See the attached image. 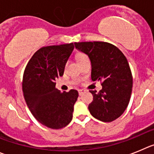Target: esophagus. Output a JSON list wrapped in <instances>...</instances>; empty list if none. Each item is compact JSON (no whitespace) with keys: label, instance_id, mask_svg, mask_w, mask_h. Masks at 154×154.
Listing matches in <instances>:
<instances>
[{"label":"esophagus","instance_id":"esophagus-1","mask_svg":"<svg viewBox=\"0 0 154 154\" xmlns=\"http://www.w3.org/2000/svg\"><path fill=\"white\" fill-rule=\"evenodd\" d=\"M84 92H85V91H84V90H79L78 91L79 95H80V96H81V95H82Z\"/></svg>","mask_w":154,"mask_h":154}]
</instances>
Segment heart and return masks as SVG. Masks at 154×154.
<instances>
[{
    "instance_id": "heart-1",
    "label": "heart",
    "mask_w": 154,
    "mask_h": 154,
    "mask_svg": "<svg viewBox=\"0 0 154 154\" xmlns=\"http://www.w3.org/2000/svg\"><path fill=\"white\" fill-rule=\"evenodd\" d=\"M85 57L87 56H86L85 54H79L77 55V60H80V59H82V58Z\"/></svg>"
}]
</instances>
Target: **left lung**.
Returning <instances> with one entry per match:
<instances>
[{
  "mask_svg": "<svg viewBox=\"0 0 154 154\" xmlns=\"http://www.w3.org/2000/svg\"><path fill=\"white\" fill-rule=\"evenodd\" d=\"M75 48L88 55L91 79L101 81L102 90L90 91L94 99L88 106L93 117L111 122L125 111L131 99L133 77L128 61L116 46L107 42L74 43Z\"/></svg>",
  "mask_w": 154,
  "mask_h": 154,
  "instance_id": "8db88e82",
  "label": "left lung"
}]
</instances>
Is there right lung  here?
Masks as SVG:
<instances>
[{
    "label": "right lung",
    "mask_w": 154,
    "mask_h": 154,
    "mask_svg": "<svg viewBox=\"0 0 154 154\" xmlns=\"http://www.w3.org/2000/svg\"><path fill=\"white\" fill-rule=\"evenodd\" d=\"M74 48L73 43L41 48L24 70L22 89L26 103L33 116L48 128H63L73 117L78 92H60L55 88V80L63 76Z\"/></svg>",
    "instance_id": "right-lung-1"
}]
</instances>
